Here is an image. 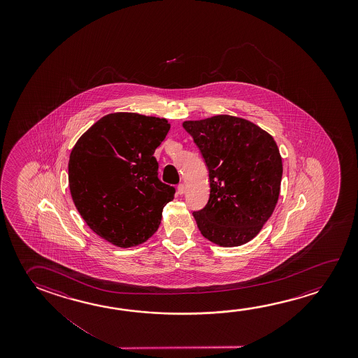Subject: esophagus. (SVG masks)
<instances>
[{"mask_svg": "<svg viewBox=\"0 0 358 358\" xmlns=\"http://www.w3.org/2000/svg\"><path fill=\"white\" fill-rule=\"evenodd\" d=\"M185 191H186V188H185V185H183V183H180V185L177 186V194H185Z\"/></svg>", "mask_w": 358, "mask_h": 358, "instance_id": "esophagus-1", "label": "esophagus"}]
</instances>
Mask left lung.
Segmentation results:
<instances>
[{
	"label": "left lung",
	"mask_w": 358,
	"mask_h": 358,
	"mask_svg": "<svg viewBox=\"0 0 358 358\" xmlns=\"http://www.w3.org/2000/svg\"><path fill=\"white\" fill-rule=\"evenodd\" d=\"M194 137L210 177V199L194 212L202 236L218 246L255 238L275 211L282 157L273 137L246 118L216 115L182 123Z\"/></svg>",
	"instance_id": "left-lung-1"
}]
</instances>
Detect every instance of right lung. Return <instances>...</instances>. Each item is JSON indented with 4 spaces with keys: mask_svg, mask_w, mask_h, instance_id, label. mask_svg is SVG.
Segmentation results:
<instances>
[{
    "mask_svg": "<svg viewBox=\"0 0 358 358\" xmlns=\"http://www.w3.org/2000/svg\"><path fill=\"white\" fill-rule=\"evenodd\" d=\"M166 118L113 112L83 134L69 159L71 197L88 227L121 248L146 242L159 229L175 188L159 181L155 150Z\"/></svg>",
    "mask_w": 358,
    "mask_h": 358,
    "instance_id": "1",
    "label": "right lung"
}]
</instances>
